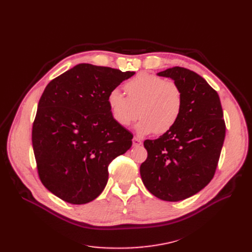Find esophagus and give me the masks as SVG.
<instances>
[{
    "mask_svg": "<svg viewBox=\"0 0 252 252\" xmlns=\"http://www.w3.org/2000/svg\"><path fill=\"white\" fill-rule=\"evenodd\" d=\"M133 145H134L135 147H138V146H140V145H142V141H141L139 138L134 137V139H133Z\"/></svg>",
    "mask_w": 252,
    "mask_h": 252,
    "instance_id": "obj_1",
    "label": "esophagus"
}]
</instances>
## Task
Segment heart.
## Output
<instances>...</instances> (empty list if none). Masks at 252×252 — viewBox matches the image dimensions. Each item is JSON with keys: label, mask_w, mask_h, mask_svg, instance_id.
<instances>
[{"label": "heart", "mask_w": 252, "mask_h": 252, "mask_svg": "<svg viewBox=\"0 0 252 252\" xmlns=\"http://www.w3.org/2000/svg\"><path fill=\"white\" fill-rule=\"evenodd\" d=\"M127 97L115 89L109 93L107 104L112 118L122 126H129L141 116L136 128L141 135L155 131L167 133L180 121L184 97L174 81L149 73H140L125 86Z\"/></svg>", "instance_id": "1"}]
</instances>
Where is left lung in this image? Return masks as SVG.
Wrapping results in <instances>:
<instances>
[{"label": "left lung", "instance_id": "obj_1", "mask_svg": "<svg viewBox=\"0 0 252 252\" xmlns=\"http://www.w3.org/2000/svg\"><path fill=\"white\" fill-rule=\"evenodd\" d=\"M157 75L180 86L184 106L178 124L156 140H146L147 159L140 166L147 190L165 201H180L202 190L213 180L226 125L217 91L196 72L168 68Z\"/></svg>", "mask_w": 252, "mask_h": 252}]
</instances>
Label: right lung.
Instances as JSON below:
<instances>
[{
  "label": "right lung",
  "instance_id": "add662e5",
  "mask_svg": "<svg viewBox=\"0 0 252 252\" xmlns=\"http://www.w3.org/2000/svg\"><path fill=\"white\" fill-rule=\"evenodd\" d=\"M134 74L82 63L46 87L32 140L39 180L60 199L94 200L107 184L109 163L130 148L133 135L112 118L107 97Z\"/></svg>",
  "mask_w": 252,
  "mask_h": 252
}]
</instances>
